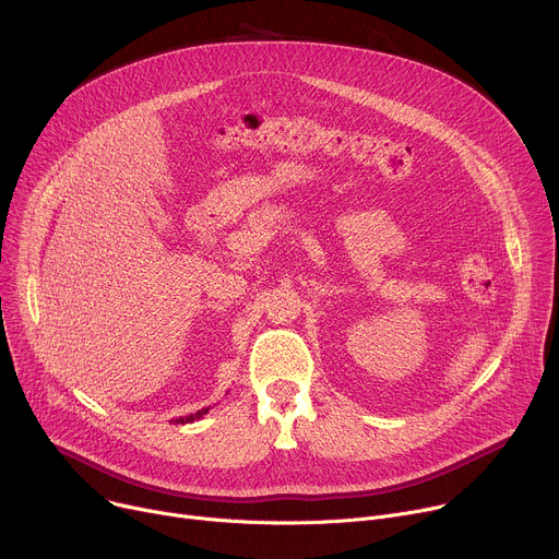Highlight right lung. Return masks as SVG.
<instances>
[{
    "instance_id": "add662e5",
    "label": "right lung",
    "mask_w": 559,
    "mask_h": 559,
    "mask_svg": "<svg viewBox=\"0 0 559 559\" xmlns=\"http://www.w3.org/2000/svg\"><path fill=\"white\" fill-rule=\"evenodd\" d=\"M207 412H210V407H205V409H201V412H197V414H190V416H181V418H177L175 423H177V425H188V423H194V420L203 418Z\"/></svg>"
}]
</instances>
